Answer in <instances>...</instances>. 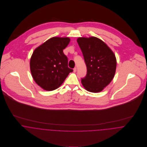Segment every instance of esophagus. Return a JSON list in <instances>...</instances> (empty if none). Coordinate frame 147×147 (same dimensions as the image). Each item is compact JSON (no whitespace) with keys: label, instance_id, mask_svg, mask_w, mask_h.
I'll use <instances>...</instances> for the list:
<instances>
[{"label":"esophagus","instance_id":"1","mask_svg":"<svg viewBox=\"0 0 147 147\" xmlns=\"http://www.w3.org/2000/svg\"><path fill=\"white\" fill-rule=\"evenodd\" d=\"M76 70H77L76 67H75V68H74V72H76Z\"/></svg>","mask_w":147,"mask_h":147}]
</instances>
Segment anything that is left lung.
Segmentation results:
<instances>
[{"label":"left lung","instance_id":"obj_1","mask_svg":"<svg viewBox=\"0 0 147 147\" xmlns=\"http://www.w3.org/2000/svg\"><path fill=\"white\" fill-rule=\"evenodd\" d=\"M77 42L87 69L82 83L89 92H100L114 76L117 67L115 56L105 42L97 37H80Z\"/></svg>","mask_w":147,"mask_h":147}]
</instances>
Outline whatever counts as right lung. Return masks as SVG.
Instances as JSON below:
<instances>
[{
    "instance_id": "add662e5",
    "label": "right lung",
    "mask_w": 147,
    "mask_h": 147,
    "mask_svg": "<svg viewBox=\"0 0 147 147\" xmlns=\"http://www.w3.org/2000/svg\"><path fill=\"white\" fill-rule=\"evenodd\" d=\"M70 41L68 37H53L35 49L30 68L35 82L44 90L59 88L72 69L68 67V58L63 53Z\"/></svg>"
}]
</instances>
